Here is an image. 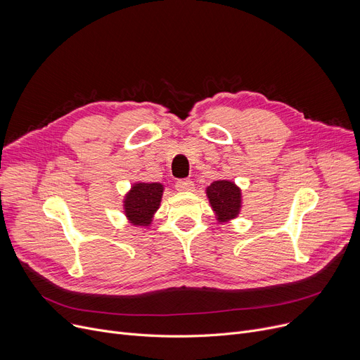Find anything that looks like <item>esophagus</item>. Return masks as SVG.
<instances>
[{"label":"esophagus","instance_id":"1","mask_svg":"<svg viewBox=\"0 0 360 360\" xmlns=\"http://www.w3.org/2000/svg\"><path fill=\"white\" fill-rule=\"evenodd\" d=\"M175 188L178 191H193L194 182L191 179H179V181H176Z\"/></svg>","mask_w":360,"mask_h":360}]
</instances>
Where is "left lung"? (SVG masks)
<instances>
[{"mask_svg": "<svg viewBox=\"0 0 360 360\" xmlns=\"http://www.w3.org/2000/svg\"><path fill=\"white\" fill-rule=\"evenodd\" d=\"M207 198L219 223L231 221L238 217L242 207L240 188L232 181H214L205 188Z\"/></svg>", "mask_w": 360, "mask_h": 360, "instance_id": "left-lung-1", "label": "left lung"}]
</instances>
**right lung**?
I'll list each match as a JSON object with an SVG mask.
<instances>
[{
	"label": "right lung",
	"instance_id": "obj_1",
	"mask_svg": "<svg viewBox=\"0 0 360 360\" xmlns=\"http://www.w3.org/2000/svg\"><path fill=\"white\" fill-rule=\"evenodd\" d=\"M165 186L159 182H136L124 197V214L134 226L151 224L159 210Z\"/></svg>",
	"mask_w": 360,
	"mask_h": 360
}]
</instances>
